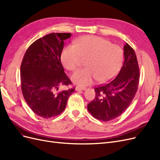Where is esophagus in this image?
I'll return each mask as SVG.
<instances>
[{"mask_svg": "<svg viewBox=\"0 0 160 160\" xmlns=\"http://www.w3.org/2000/svg\"><path fill=\"white\" fill-rule=\"evenodd\" d=\"M85 88H82V87H79V86H77L75 88V90L77 91H83L85 90Z\"/></svg>", "mask_w": 160, "mask_h": 160, "instance_id": "esophagus-1", "label": "esophagus"}]
</instances>
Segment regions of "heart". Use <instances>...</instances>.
I'll use <instances>...</instances> for the list:
<instances>
[{
  "label": "heart",
  "mask_w": 160,
  "mask_h": 160,
  "mask_svg": "<svg viewBox=\"0 0 160 160\" xmlns=\"http://www.w3.org/2000/svg\"><path fill=\"white\" fill-rule=\"evenodd\" d=\"M81 59L86 60L87 67L77 70L71 75L72 83L87 86L97 79L98 83H103L118 73L123 52L119 46L102 37L88 35L77 39L74 45L65 46L61 51V63L67 70H75Z\"/></svg>",
  "instance_id": "b5f03b06"
}]
</instances>
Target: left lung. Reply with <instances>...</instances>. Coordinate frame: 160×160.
Instances as JSON below:
<instances>
[{
    "mask_svg": "<svg viewBox=\"0 0 160 160\" xmlns=\"http://www.w3.org/2000/svg\"><path fill=\"white\" fill-rule=\"evenodd\" d=\"M125 61L118 75L109 83L95 89V98L88 105L93 117L109 122L127 109L136 93L139 69L136 55L128 43L123 47Z\"/></svg>",
    "mask_w": 160,
    "mask_h": 160,
    "instance_id": "left-lung-1",
    "label": "left lung"
}]
</instances>
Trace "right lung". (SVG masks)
I'll list each match as a JSON object with an SVG mask.
<instances>
[{
	"label": "right lung",
	"instance_id": "1",
	"mask_svg": "<svg viewBox=\"0 0 160 160\" xmlns=\"http://www.w3.org/2000/svg\"><path fill=\"white\" fill-rule=\"evenodd\" d=\"M71 33H50L38 38L28 48L21 65V90L26 102L36 115L50 118L66 108L75 88L57 92L61 85L71 81L61 61L64 41Z\"/></svg>",
	"mask_w": 160,
	"mask_h": 160
}]
</instances>
